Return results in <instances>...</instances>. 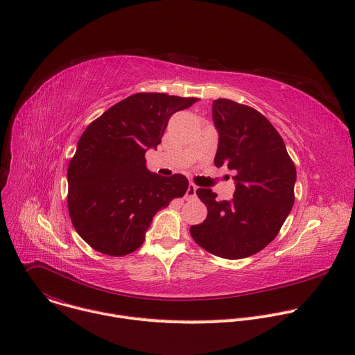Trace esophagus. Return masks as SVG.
I'll return each mask as SVG.
<instances>
[{
  "label": "esophagus",
  "instance_id": "1",
  "mask_svg": "<svg viewBox=\"0 0 355 355\" xmlns=\"http://www.w3.org/2000/svg\"><path fill=\"white\" fill-rule=\"evenodd\" d=\"M195 196H196V187L193 184H189L185 193V199L191 200V199H195Z\"/></svg>",
  "mask_w": 355,
  "mask_h": 355
}]
</instances>
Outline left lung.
<instances>
[{
  "label": "left lung",
  "mask_w": 355,
  "mask_h": 355,
  "mask_svg": "<svg viewBox=\"0 0 355 355\" xmlns=\"http://www.w3.org/2000/svg\"><path fill=\"white\" fill-rule=\"evenodd\" d=\"M212 115L219 132L215 166L236 173V191L233 199L219 200L212 189H196L208 215L189 233L211 254L239 260L279 233L295 202L296 168L281 135L257 110L219 98Z\"/></svg>",
  "instance_id": "1"
}]
</instances>
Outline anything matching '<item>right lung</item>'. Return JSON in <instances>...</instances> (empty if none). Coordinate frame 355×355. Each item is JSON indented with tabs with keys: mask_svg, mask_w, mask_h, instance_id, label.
Wrapping results in <instances>:
<instances>
[{
	"mask_svg": "<svg viewBox=\"0 0 355 355\" xmlns=\"http://www.w3.org/2000/svg\"><path fill=\"white\" fill-rule=\"evenodd\" d=\"M198 98L137 92L112 105L81 135L67 168L71 223L94 250L123 257L137 250L153 216L182 198L188 180L162 177L146 167L170 116Z\"/></svg>",
	"mask_w": 355,
	"mask_h": 355,
	"instance_id": "add662e5",
	"label": "right lung"
}]
</instances>
